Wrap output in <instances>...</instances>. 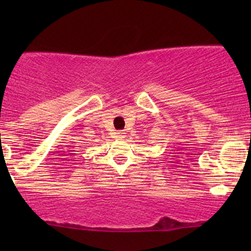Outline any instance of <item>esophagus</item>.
<instances>
[{
	"label": "esophagus",
	"instance_id": "1",
	"mask_svg": "<svg viewBox=\"0 0 251 251\" xmlns=\"http://www.w3.org/2000/svg\"><path fill=\"white\" fill-rule=\"evenodd\" d=\"M117 137L124 138V137H125V133H124L123 131H118V132H117Z\"/></svg>",
	"mask_w": 251,
	"mask_h": 251
}]
</instances>
